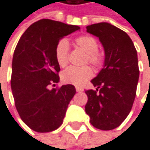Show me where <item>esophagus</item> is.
I'll return each instance as SVG.
<instances>
[{"label":"esophagus","instance_id":"34e87169","mask_svg":"<svg viewBox=\"0 0 150 150\" xmlns=\"http://www.w3.org/2000/svg\"><path fill=\"white\" fill-rule=\"evenodd\" d=\"M76 91L77 92H83L84 89L82 87H80V86H76Z\"/></svg>","mask_w":150,"mask_h":150}]
</instances>
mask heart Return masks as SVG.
Masks as SVG:
<instances>
[{
	"label": "heart",
	"mask_w": 150,
	"mask_h": 150,
	"mask_svg": "<svg viewBox=\"0 0 150 150\" xmlns=\"http://www.w3.org/2000/svg\"><path fill=\"white\" fill-rule=\"evenodd\" d=\"M78 47L86 53V62L95 67L103 64V57L98 53V43L96 40L89 35H82L75 40ZM54 57L60 67H65L69 63V42L63 39L58 41L54 49ZM93 77V71L89 66L75 67L71 66L62 73V80L66 84L82 86Z\"/></svg>",
	"instance_id": "obj_1"
}]
</instances>
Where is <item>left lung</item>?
Here are the masks:
<instances>
[{
	"instance_id": "obj_1",
	"label": "left lung",
	"mask_w": 150,
	"mask_h": 150,
	"mask_svg": "<svg viewBox=\"0 0 150 150\" xmlns=\"http://www.w3.org/2000/svg\"><path fill=\"white\" fill-rule=\"evenodd\" d=\"M86 32L99 38L105 59L91 80L96 89L86 91L85 110L96 128L112 130L126 118L134 102L140 75L137 51L126 33L109 23L87 25Z\"/></svg>"
}]
</instances>
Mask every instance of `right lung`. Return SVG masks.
Here are the masks:
<instances>
[{"mask_svg":"<svg viewBox=\"0 0 150 150\" xmlns=\"http://www.w3.org/2000/svg\"><path fill=\"white\" fill-rule=\"evenodd\" d=\"M79 29L77 25L40 19L26 29L16 47L10 81L15 105L24 123L35 132L57 129L76 93L73 85L52 89L49 86L59 82L55 46L62 38Z\"/></svg>","mask_w":150,"mask_h":150,"instance_id":"obj_1","label":"right lung"}]
</instances>
